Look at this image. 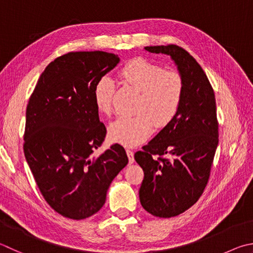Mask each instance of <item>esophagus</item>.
I'll use <instances>...</instances> for the list:
<instances>
[{
  "label": "esophagus",
  "mask_w": 253,
  "mask_h": 253,
  "mask_svg": "<svg viewBox=\"0 0 253 253\" xmlns=\"http://www.w3.org/2000/svg\"><path fill=\"white\" fill-rule=\"evenodd\" d=\"M126 153H127L128 160H129V163H130V164L134 163V160H135V159H134V153H132V151L129 150V149H127Z\"/></svg>",
  "instance_id": "34e87169"
}]
</instances>
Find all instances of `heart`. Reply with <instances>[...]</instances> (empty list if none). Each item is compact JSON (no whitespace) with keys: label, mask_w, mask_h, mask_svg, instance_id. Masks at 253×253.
I'll list each match as a JSON object with an SVG mask.
<instances>
[{"label":"heart","mask_w":253,"mask_h":253,"mask_svg":"<svg viewBox=\"0 0 253 253\" xmlns=\"http://www.w3.org/2000/svg\"><path fill=\"white\" fill-rule=\"evenodd\" d=\"M126 84L140 91L134 116H119L109 124L108 137L117 144L135 147L153 135L156 127L164 128L177 116L181 106L185 83L180 73L165 71L148 59L137 57L119 72ZM115 84L111 77L103 76L95 84L93 97L97 111L109 115L113 111Z\"/></svg>","instance_id":"1"}]
</instances>
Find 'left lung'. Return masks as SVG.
Instances as JSON below:
<instances>
[{"mask_svg":"<svg viewBox=\"0 0 253 253\" xmlns=\"http://www.w3.org/2000/svg\"><path fill=\"white\" fill-rule=\"evenodd\" d=\"M150 53L170 55L185 94L177 116L135 154L144 170L139 199L155 217L185 212L203 195L219 142V123L212 86L198 62L174 44L146 46Z\"/></svg>","mask_w":253,"mask_h":253,"instance_id":"8db88e82","label":"left lung"}]
</instances>
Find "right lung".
Instances as JSON below:
<instances>
[{
    "label": "right lung",
    "instance_id": "right-lung-1",
    "mask_svg": "<svg viewBox=\"0 0 253 253\" xmlns=\"http://www.w3.org/2000/svg\"><path fill=\"white\" fill-rule=\"evenodd\" d=\"M118 62V55L100 50L62 55L45 68L27 104L26 162L44 199L63 217L86 219L102 209L128 164L119 144L93 156L106 136L94 87Z\"/></svg>",
    "mask_w": 253,
    "mask_h": 253
}]
</instances>
